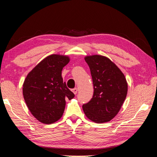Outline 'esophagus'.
<instances>
[{
	"mask_svg": "<svg viewBox=\"0 0 157 157\" xmlns=\"http://www.w3.org/2000/svg\"><path fill=\"white\" fill-rule=\"evenodd\" d=\"M78 88H75L72 89V92H73V93H74L75 94H76L77 93H78Z\"/></svg>",
	"mask_w": 157,
	"mask_h": 157,
	"instance_id": "obj_1",
	"label": "esophagus"
}]
</instances>
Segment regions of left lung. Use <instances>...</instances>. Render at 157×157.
<instances>
[{
	"instance_id": "8db88e82",
	"label": "left lung",
	"mask_w": 157,
	"mask_h": 157,
	"mask_svg": "<svg viewBox=\"0 0 157 157\" xmlns=\"http://www.w3.org/2000/svg\"><path fill=\"white\" fill-rule=\"evenodd\" d=\"M93 79L94 93L82 105L86 117L96 123L109 122L117 115L126 99L128 84L124 75L111 60L101 55L84 58Z\"/></svg>"
}]
</instances>
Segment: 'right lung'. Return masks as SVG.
Instances as JSON below:
<instances>
[{"instance_id":"1","label":"right lung","mask_w":157,"mask_h":157,"mask_svg":"<svg viewBox=\"0 0 157 157\" xmlns=\"http://www.w3.org/2000/svg\"><path fill=\"white\" fill-rule=\"evenodd\" d=\"M69 61L67 56L50 55L27 75L24 82L23 96L26 105L34 117L42 123L58 121L64 113L65 99L75 97L61 75L63 67Z\"/></svg>"}]
</instances>
